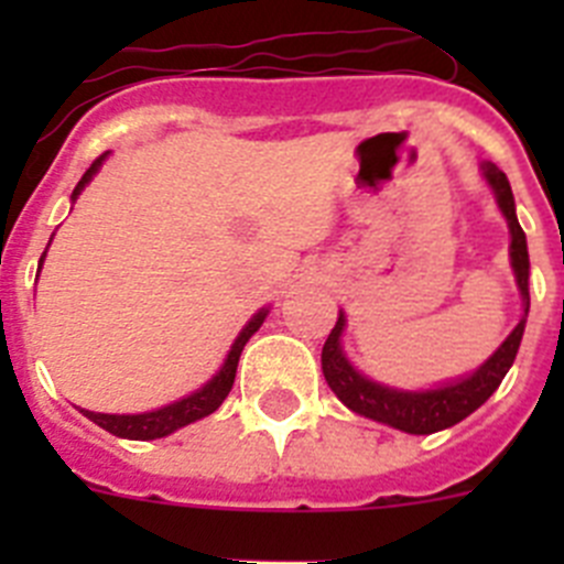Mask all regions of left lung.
<instances>
[{
    "mask_svg": "<svg viewBox=\"0 0 564 564\" xmlns=\"http://www.w3.org/2000/svg\"><path fill=\"white\" fill-rule=\"evenodd\" d=\"M482 181L495 192V200L500 214L508 223V234H511V246H508V257H511V271L517 279V291L522 296V316L517 327L506 336V341L497 347L486 361L471 370L468 376L455 378V381H443L430 387V390H398L390 383L372 381L364 376L361 370L352 367L341 347L344 327H347V316L338 311L336 327L327 336L325 347H322V372L325 381L338 401L352 410L356 415L370 417V421L387 423L392 430L410 432V435H432V432L449 430L463 417H468L475 410H480L488 398L495 395L500 381L514 364L517 350H520L522 333H525L528 307H531V296H528V273H531V262H528V242L525 231L517 220L514 194H511V183H508L506 172L495 166L491 161L480 163Z\"/></svg>",
    "mask_w": 564,
    "mask_h": 564,
    "instance_id": "8db88e82",
    "label": "left lung"
}]
</instances>
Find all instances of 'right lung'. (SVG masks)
Returning a JSON list of instances; mask_svg holds the SVG:
<instances>
[{"instance_id": "obj_1", "label": "right lung", "mask_w": 564, "mask_h": 564, "mask_svg": "<svg viewBox=\"0 0 564 564\" xmlns=\"http://www.w3.org/2000/svg\"><path fill=\"white\" fill-rule=\"evenodd\" d=\"M107 154L109 152H104L101 158H98V161L93 163L87 172H84V177L78 181V186L73 188V197H69V200L73 203L78 200V194L84 192V186H89V181H93V177L98 174V169L104 166ZM50 242H53V237H50ZM44 257H47V248H44L42 259H39V273H42ZM268 313H271V307H259V311L248 318L246 327H242V330H239V336L234 338L231 350H228V356H226V361H223L220 370L214 372V376L203 383L200 390H194L192 395H183L181 401L166 403V406H161V410L138 412V415H109V412L82 410L84 417H89L93 423H98L101 430H107L109 435H115V437H127V441H154V437H166V435H172V432L188 426V423L212 415V412L220 410V403L226 401L228 392H231L234 376H237L239 352H242V347L248 344V338H251L253 333L262 327V322L268 318Z\"/></svg>"}]
</instances>
